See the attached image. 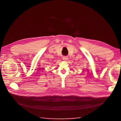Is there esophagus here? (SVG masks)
Returning <instances> with one entry per match:
<instances>
[{
    "label": "esophagus",
    "mask_w": 121,
    "mask_h": 121,
    "mask_svg": "<svg viewBox=\"0 0 121 121\" xmlns=\"http://www.w3.org/2000/svg\"><path fill=\"white\" fill-rule=\"evenodd\" d=\"M63 60L65 61H67L68 60V57L67 56H64L63 57Z\"/></svg>",
    "instance_id": "obj_1"
}]
</instances>
